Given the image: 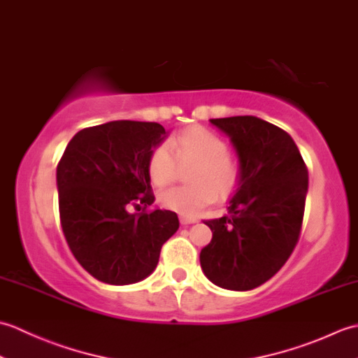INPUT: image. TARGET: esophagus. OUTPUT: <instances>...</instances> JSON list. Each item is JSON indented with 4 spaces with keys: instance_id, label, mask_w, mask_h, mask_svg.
<instances>
[{
    "instance_id": "34e87169",
    "label": "esophagus",
    "mask_w": 358,
    "mask_h": 358,
    "mask_svg": "<svg viewBox=\"0 0 358 358\" xmlns=\"http://www.w3.org/2000/svg\"><path fill=\"white\" fill-rule=\"evenodd\" d=\"M180 223L183 226H187V224H192V223H196V218H191V217H180Z\"/></svg>"
}]
</instances>
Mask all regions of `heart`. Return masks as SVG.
I'll use <instances>...</instances> for the list:
<instances>
[{
    "instance_id": "b5f03b06",
    "label": "heart",
    "mask_w": 358,
    "mask_h": 358,
    "mask_svg": "<svg viewBox=\"0 0 358 358\" xmlns=\"http://www.w3.org/2000/svg\"><path fill=\"white\" fill-rule=\"evenodd\" d=\"M173 152H171L170 150ZM173 153L176 157L171 154ZM179 166L192 164L187 173L191 186L173 187L159 194L166 209L183 217H196L215 203L218 195H231L240 180V167L226 141L209 129L189 127L169 141V148L159 144L148 158V175L152 185L164 187L177 178Z\"/></svg>"
}]
</instances>
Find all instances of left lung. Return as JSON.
<instances>
[{
	"label": "left lung",
	"mask_w": 358,
	"mask_h": 358,
	"mask_svg": "<svg viewBox=\"0 0 358 358\" xmlns=\"http://www.w3.org/2000/svg\"><path fill=\"white\" fill-rule=\"evenodd\" d=\"M209 121L229 136L240 180L227 214L204 223L212 240L200 264L214 285L250 291L275 275L299 241L308 167L291 135L268 121L252 115Z\"/></svg>",
	"instance_id": "left-lung-1"
}]
</instances>
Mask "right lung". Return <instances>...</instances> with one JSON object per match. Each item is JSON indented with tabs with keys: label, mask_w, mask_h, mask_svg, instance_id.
Here are the masks:
<instances>
[{
	"label": "right lung",
	"mask_w": 358,
	"mask_h": 358,
	"mask_svg": "<svg viewBox=\"0 0 358 358\" xmlns=\"http://www.w3.org/2000/svg\"><path fill=\"white\" fill-rule=\"evenodd\" d=\"M167 136L146 121H110L75 134L57 166L62 227L73 257L108 285L138 283L155 271L159 250L178 229L155 201L148 158ZM134 207L142 209L140 215Z\"/></svg>",
	"instance_id": "1"
}]
</instances>
